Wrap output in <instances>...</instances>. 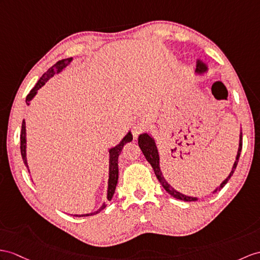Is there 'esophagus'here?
I'll return each instance as SVG.
<instances>
[{
	"mask_svg": "<svg viewBox=\"0 0 260 260\" xmlns=\"http://www.w3.org/2000/svg\"><path fill=\"white\" fill-rule=\"evenodd\" d=\"M147 122L144 121V120H138L135 123H132V134H134L135 138H137L139 135L142 134V132L147 129Z\"/></svg>",
	"mask_w": 260,
	"mask_h": 260,
	"instance_id": "34e87169",
	"label": "esophagus"
}]
</instances>
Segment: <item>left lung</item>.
I'll use <instances>...</instances> for the list:
<instances>
[{
  "instance_id": "left-lung-1",
  "label": "left lung",
  "mask_w": 260,
  "mask_h": 260,
  "mask_svg": "<svg viewBox=\"0 0 260 260\" xmlns=\"http://www.w3.org/2000/svg\"><path fill=\"white\" fill-rule=\"evenodd\" d=\"M206 71H207L206 65L204 64V62H202L199 59L198 60V64H196L195 73L202 74V73H204ZM138 143H139V147H140L141 151L143 152L145 159H147V161L151 164V167L153 168V171H154V173L156 175L157 180L160 181V183L162 184V186L164 187V189H166V191L171 196H173V198H175L176 200H181V201H185V202L198 201V198H192V196H187V195H184V194L178 192V191H176V189H174L172 186L169 184V183L166 181V179L163 178V174H162L161 169H160L159 152H157V149H156V145H155V142L153 140V138H152L148 134H142V135L139 136V138H138ZM242 147H243V132L240 131V135H239V147H238V152H237V155H236V161H235V163H234V166H233V169L231 171L230 175L227 176L225 181H223V182L220 183V185L216 189H215L214 192L220 191V189L226 185V183L229 182V180L232 178L233 173L235 172L236 167H237V163H238V160H239V156H240V152H242Z\"/></svg>"
}]
</instances>
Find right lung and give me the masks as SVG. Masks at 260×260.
Returning a JSON list of instances; mask_svg holds the SVG:
<instances>
[{"label": "right lung", "mask_w": 260, "mask_h": 260, "mask_svg": "<svg viewBox=\"0 0 260 260\" xmlns=\"http://www.w3.org/2000/svg\"><path fill=\"white\" fill-rule=\"evenodd\" d=\"M72 60H73L72 57H71V58L61 59V60L57 61L55 65H53L52 67H50L48 71L45 74H44L42 77L39 79V81H37V84L35 85V87L27 94L26 104L29 105V101L34 98V96L37 93V90H39L42 86L45 85V82L49 78H52L55 74H58V73H60L62 71V69L66 68L69 64H71ZM25 128H26V126H25V120H23V122H22V131H21V154H22V159H23V162L25 164V167L27 168V171L29 172L28 166H27V160H26V129H25ZM131 141H132V135H131V132H128V134H126V136L122 139L121 142H120L118 145H116L115 148H111L109 150V154H110L109 155V157H110V159H109V181H108V193H107V199H108V201H111L113 194H115L116 186H117V183H118V175H119L118 157H119L120 153H121L123 145L125 143L131 142ZM105 207H106V204L104 203L103 206H101L99 210L96 211V212L90 213V214L74 215V216H76V217L91 216V215L98 214L101 210H104Z\"/></svg>", "instance_id": "1"}]
</instances>
